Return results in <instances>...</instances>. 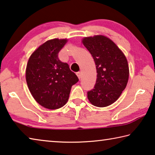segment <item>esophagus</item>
<instances>
[{
	"instance_id": "34e87169",
	"label": "esophagus",
	"mask_w": 155,
	"mask_h": 155,
	"mask_svg": "<svg viewBox=\"0 0 155 155\" xmlns=\"http://www.w3.org/2000/svg\"><path fill=\"white\" fill-rule=\"evenodd\" d=\"M77 77H78V79H81V77H82V74H81V72H77Z\"/></svg>"
}]
</instances>
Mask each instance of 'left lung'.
Segmentation results:
<instances>
[{
  "instance_id": "obj_1",
  "label": "left lung",
  "mask_w": 155,
  "mask_h": 155,
  "mask_svg": "<svg viewBox=\"0 0 155 155\" xmlns=\"http://www.w3.org/2000/svg\"><path fill=\"white\" fill-rule=\"evenodd\" d=\"M81 41L92 56L97 72L94 88L87 92L89 101L98 107L111 105L127 87V59L118 46L104 35L85 37Z\"/></svg>"
}]
</instances>
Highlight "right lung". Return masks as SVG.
Here are the masks:
<instances>
[{
	"label": "right lung",
	"mask_w": 155,
	"mask_h": 155,
	"mask_svg": "<svg viewBox=\"0 0 155 155\" xmlns=\"http://www.w3.org/2000/svg\"><path fill=\"white\" fill-rule=\"evenodd\" d=\"M68 39L54 38L46 41L34 51L26 68V81L29 91L38 104L48 109L64 106L73 85L78 81L66 63L61 62L58 53Z\"/></svg>",
	"instance_id": "add662e5"
}]
</instances>
